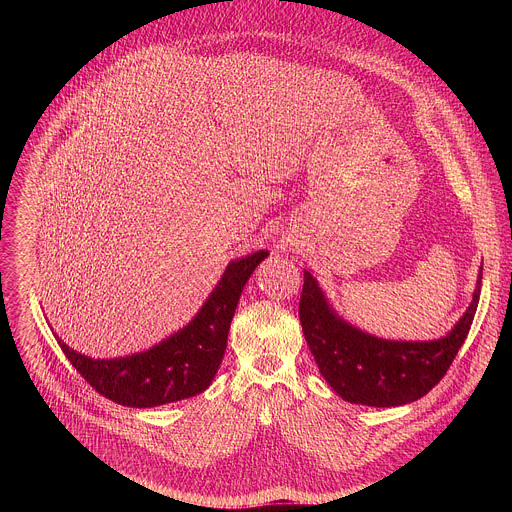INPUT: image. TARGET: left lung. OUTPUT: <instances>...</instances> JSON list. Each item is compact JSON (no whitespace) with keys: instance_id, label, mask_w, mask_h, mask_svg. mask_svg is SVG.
Returning <instances> with one entry per match:
<instances>
[{"instance_id":"1","label":"left lung","mask_w":512,"mask_h":512,"mask_svg":"<svg viewBox=\"0 0 512 512\" xmlns=\"http://www.w3.org/2000/svg\"><path fill=\"white\" fill-rule=\"evenodd\" d=\"M481 280L483 268L469 309L438 341H386L363 333L335 315L309 272H303L299 321L319 372L343 400L402 406L426 396L445 376L471 329Z\"/></svg>"}]
</instances>
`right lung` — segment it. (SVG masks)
Here are the masks:
<instances>
[{
  "label": "right lung",
  "instance_id": "add662e5",
  "mask_svg": "<svg viewBox=\"0 0 512 512\" xmlns=\"http://www.w3.org/2000/svg\"><path fill=\"white\" fill-rule=\"evenodd\" d=\"M266 256L268 252L260 250L230 262L197 317L146 353L94 361L57 341L76 372L116 404L151 408L197 396L209 388L219 370L240 293Z\"/></svg>",
  "mask_w": 512,
  "mask_h": 512
}]
</instances>
